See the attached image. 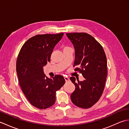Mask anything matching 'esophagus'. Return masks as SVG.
Returning <instances> with one entry per match:
<instances>
[{"label":"esophagus","instance_id":"esophagus-1","mask_svg":"<svg viewBox=\"0 0 129 129\" xmlns=\"http://www.w3.org/2000/svg\"><path fill=\"white\" fill-rule=\"evenodd\" d=\"M64 79H65V81H66V82H68V81H69V78L67 77V76H65V77H64Z\"/></svg>","mask_w":129,"mask_h":129}]
</instances>
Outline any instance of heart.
Instances as JSON below:
<instances>
[{
	"label": "heart",
	"instance_id": "heart-1",
	"mask_svg": "<svg viewBox=\"0 0 129 129\" xmlns=\"http://www.w3.org/2000/svg\"><path fill=\"white\" fill-rule=\"evenodd\" d=\"M65 48H68V47H65Z\"/></svg>",
	"mask_w": 129,
	"mask_h": 129
}]
</instances>
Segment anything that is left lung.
<instances>
[{"label":"left lung","instance_id":"1","mask_svg":"<svg viewBox=\"0 0 129 129\" xmlns=\"http://www.w3.org/2000/svg\"><path fill=\"white\" fill-rule=\"evenodd\" d=\"M75 49V71L81 73L84 80L70 79L75 89L70 98L78 107L87 109L99 100L104 91L108 70L107 60L103 46L91 35L85 33H67Z\"/></svg>","mask_w":129,"mask_h":129}]
</instances>
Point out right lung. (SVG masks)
<instances>
[{"instance_id":"obj_1","label":"right lung","mask_w":129,"mask_h":129,"mask_svg":"<svg viewBox=\"0 0 129 129\" xmlns=\"http://www.w3.org/2000/svg\"><path fill=\"white\" fill-rule=\"evenodd\" d=\"M63 35L61 33L35 35L24 44L18 54L16 70L19 84L30 103L38 109H45L53 105L56 91L65 83L62 76L56 75L50 79L43 71Z\"/></svg>"}]
</instances>
